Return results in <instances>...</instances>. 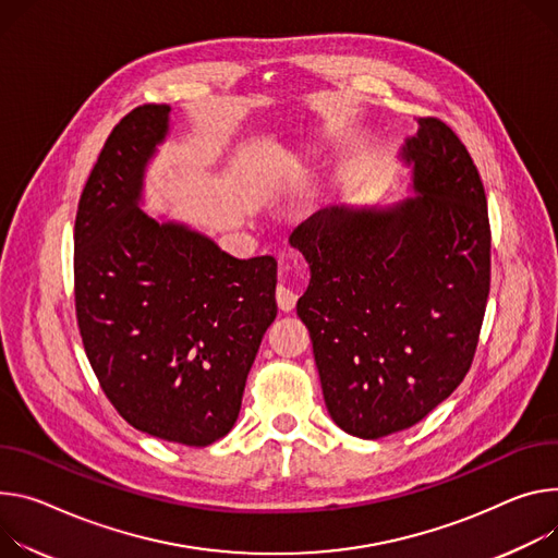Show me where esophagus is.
Here are the masks:
<instances>
[{"mask_svg":"<svg viewBox=\"0 0 558 558\" xmlns=\"http://www.w3.org/2000/svg\"><path fill=\"white\" fill-rule=\"evenodd\" d=\"M282 269H287V267L282 265ZM276 300H278V307H280L282 312H291V310L295 307L298 291H295L293 287H289V284L280 282V284L276 287Z\"/></svg>","mask_w":558,"mask_h":558,"instance_id":"1","label":"esophagus"}]
</instances>
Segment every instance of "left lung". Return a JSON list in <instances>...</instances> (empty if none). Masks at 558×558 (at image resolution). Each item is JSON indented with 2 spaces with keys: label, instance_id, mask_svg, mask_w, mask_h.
<instances>
[{
  "label": "left lung",
  "instance_id": "1",
  "mask_svg": "<svg viewBox=\"0 0 558 558\" xmlns=\"http://www.w3.org/2000/svg\"><path fill=\"white\" fill-rule=\"evenodd\" d=\"M416 197L329 207L289 238L310 263L298 300L323 396L351 436L423 421L472 367L489 295V218L478 169L442 120L402 146Z\"/></svg>",
  "mask_w": 558,
  "mask_h": 558
}]
</instances>
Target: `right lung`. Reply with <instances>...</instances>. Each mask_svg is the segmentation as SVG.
Returning a JSON list of instances; mask_svg holds the SVG:
<instances>
[{
	"label": "right lung",
	"mask_w": 558,
	"mask_h": 558,
	"mask_svg": "<svg viewBox=\"0 0 558 558\" xmlns=\"http://www.w3.org/2000/svg\"><path fill=\"white\" fill-rule=\"evenodd\" d=\"M169 113L144 105L124 116L86 180L75 218V314L118 414L156 438L207 447L238 421L248 369L278 314V263L238 260L211 238L140 209Z\"/></svg>",
	"instance_id": "right-lung-1"
}]
</instances>
